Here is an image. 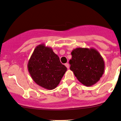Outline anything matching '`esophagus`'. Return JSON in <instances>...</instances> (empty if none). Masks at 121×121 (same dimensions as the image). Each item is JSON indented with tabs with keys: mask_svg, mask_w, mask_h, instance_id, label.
<instances>
[{
	"mask_svg": "<svg viewBox=\"0 0 121 121\" xmlns=\"http://www.w3.org/2000/svg\"><path fill=\"white\" fill-rule=\"evenodd\" d=\"M65 66H66V67L67 68V69H69V67H70V66H69V64L68 63H65Z\"/></svg>",
	"mask_w": 121,
	"mask_h": 121,
	"instance_id": "1",
	"label": "esophagus"
}]
</instances>
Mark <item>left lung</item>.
<instances>
[{
	"label": "left lung",
	"instance_id": "1",
	"mask_svg": "<svg viewBox=\"0 0 121 121\" xmlns=\"http://www.w3.org/2000/svg\"><path fill=\"white\" fill-rule=\"evenodd\" d=\"M71 55L70 69L81 83L91 86L99 81L104 73V62L97 50L79 47L72 51Z\"/></svg>",
	"mask_w": 121,
	"mask_h": 121
}]
</instances>
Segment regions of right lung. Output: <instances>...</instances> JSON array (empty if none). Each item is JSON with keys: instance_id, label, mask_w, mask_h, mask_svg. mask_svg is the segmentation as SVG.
<instances>
[{"instance_id": "right-lung-1", "label": "right lung", "mask_w": 121, "mask_h": 121, "mask_svg": "<svg viewBox=\"0 0 121 121\" xmlns=\"http://www.w3.org/2000/svg\"><path fill=\"white\" fill-rule=\"evenodd\" d=\"M27 68L33 81L47 90L56 88L67 71L52 48L44 44L35 48L28 62Z\"/></svg>"}]
</instances>
